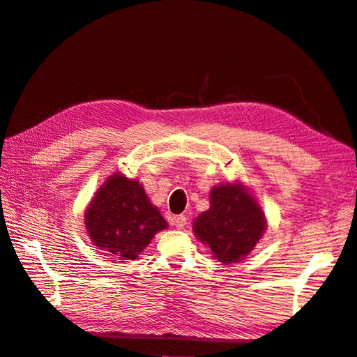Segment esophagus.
I'll list each match as a JSON object with an SVG mask.
<instances>
[{"instance_id": "1", "label": "esophagus", "mask_w": 357, "mask_h": 357, "mask_svg": "<svg viewBox=\"0 0 357 357\" xmlns=\"http://www.w3.org/2000/svg\"><path fill=\"white\" fill-rule=\"evenodd\" d=\"M186 215L185 214H178V215H174V218L171 219V223H172V226H176L177 229H181L183 226L186 225Z\"/></svg>"}]
</instances>
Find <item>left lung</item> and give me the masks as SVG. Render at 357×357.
Wrapping results in <instances>:
<instances>
[{
    "label": "left lung",
    "instance_id": "8db88e82",
    "mask_svg": "<svg viewBox=\"0 0 357 357\" xmlns=\"http://www.w3.org/2000/svg\"><path fill=\"white\" fill-rule=\"evenodd\" d=\"M210 201V210L195 219L193 232L220 262H238L261 240L266 226L264 213L240 185L215 186Z\"/></svg>",
    "mask_w": 357,
    "mask_h": 357
}]
</instances>
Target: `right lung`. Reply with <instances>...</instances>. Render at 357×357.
I'll return each instance as SVG.
<instances>
[{"label": "right lung", "instance_id": "right-lung-1", "mask_svg": "<svg viewBox=\"0 0 357 357\" xmlns=\"http://www.w3.org/2000/svg\"><path fill=\"white\" fill-rule=\"evenodd\" d=\"M84 215L93 244L117 261H134L155 234L167 228L165 219L150 204L143 186L122 174L104 183Z\"/></svg>", "mask_w": 357, "mask_h": 357}]
</instances>
